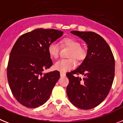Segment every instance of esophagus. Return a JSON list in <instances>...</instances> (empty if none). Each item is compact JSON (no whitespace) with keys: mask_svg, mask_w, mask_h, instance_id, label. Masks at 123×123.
<instances>
[{"mask_svg":"<svg viewBox=\"0 0 123 123\" xmlns=\"http://www.w3.org/2000/svg\"><path fill=\"white\" fill-rule=\"evenodd\" d=\"M60 76H61V77H63V76H66V74L64 73H62V72H61L60 73Z\"/></svg>","mask_w":123,"mask_h":123,"instance_id":"1","label":"esophagus"}]
</instances>
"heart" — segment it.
Instances as JSON below:
<instances>
[{"instance_id":"b5f03b06","label":"heart","mask_w":123,"mask_h":123,"mask_svg":"<svg viewBox=\"0 0 123 123\" xmlns=\"http://www.w3.org/2000/svg\"><path fill=\"white\" fill-rule=\"evenodd\" d=\"M61 44L62 46L71 49L69 54V57L71 59L59 60L54 64V68L55 70L64 73L69 71L75 66L76 61L74 58L77 61L84 59L86 56V50L81 46V43L78 40L73 37L64 38L61 41ZM47 50L51 58L57 59L59 57V46L57 42H52L50 43Z\"/></svg>"}]
</instances>
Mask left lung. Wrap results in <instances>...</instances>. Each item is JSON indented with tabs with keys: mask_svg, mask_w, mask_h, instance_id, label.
<instances>
[{
	"mask_svg": "<svg viewBox=\"0 0 123 123\" xmlns=\"http://www.w3.org/2000/svg\"><path fill=\"white\" fill-rule=\"evenodd\" d=\"M87 45V55L80 66L66 76L68 98L79 109H90L105 99L114 77L115 61L111 48L105 39L93 32H71ZM82 74L83 78L74 76Z\"/></svg>",
	"mask_w": 123,
	"mask_h": 123,
	"instance_id": "1",
	"label": "left lung"
}]
</instances>
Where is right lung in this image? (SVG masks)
<instances>
[{"label": "right lung", "instance_id": "1", "mask_svg": "<svg viewBox=\"0 0 123 123\" xmlns=\"http://www.w3.org/2000/svg\"><path fill=\"white\" fill-rule=\"evenodd\" d=\"M62 34L58 30L37 29L20 36L12 47L7 69L8 82L15 98L27 108L44 105L59 79L58 71L42 72L52 66L49 44Z\"/></svg>", "mask_w": 123, "mask_h": 123}]
</instances>
